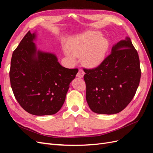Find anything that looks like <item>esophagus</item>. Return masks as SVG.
Returning <instances> with one entry per match:
<instances>
[{
  "label": "esophagus",
  "instance_id": "1",
  "mask_svg": "<svg viewBox=\"0 0 153 153\" xmlns=\"http://www.w3.org/2000/svg\"><path fill=\"white\" fill-rule=\"evenodd\" d=\"M84 74H85V73L84 72V71L82 70V69H79V71H78L76 76L78 78H83L84 76Z\"/></svg>",
  "mask_w": 153,
  "mask_h": 153
}]
</instances>
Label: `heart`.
Masks as SVG:
<instances>
[{"label":"heart","mask_w":153,"mask_h":153,"mask_svg":"<svg viewBox=\"0 0 153 153\" xmlns=\"http://www.w3.org/2000/svg\"><path fill=\"white\" fill-rule=\"evenodd\" d=\"M109 42L98 31H88L73 38L65 50L67 57L75 64L76 57H82V63L87 68L98 67L106 57Z\"/></svg>","instance_id":"heart-1"}]
</instances>
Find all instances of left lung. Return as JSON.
I'll return each mask as SVG.
<instances>
[{"mask_svg": "<svg viewBox=\"0 0 153 153\" xmlns=\"http://www.w3.org/2000/svg\"><path fill=\"white\" fill-rule=\"evenodd\" d=\"M84 71L87 102L99 114H117L126 108L141 76L138 54L127 36L113 45L111 53L98 67Z\"/></svg>", "mask_w": 153, "mask_h": 153, "instance_id": "left-lung-1", "label": "left lung"}]
</instances>
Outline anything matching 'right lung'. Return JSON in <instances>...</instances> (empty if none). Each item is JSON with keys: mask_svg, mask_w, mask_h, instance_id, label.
<instances>
[{"mask_svg": "<svg viewBox=\"0 0 153 153\" xmlns=\"http://www.w3.org/2000/svg\"><path fill=\"white\" fill-rule=\"evenodd\" d=\"M36 32L30 31L14 51L10 71L14 95L22 107L35 115L56 114L65 101L78 69L62 66L53 53L38 50Z\"/></svg>", "mask_w": 153, "mask_h": 153, "instance_id": "obj_1", "label": "right lung"}]
</instances>
